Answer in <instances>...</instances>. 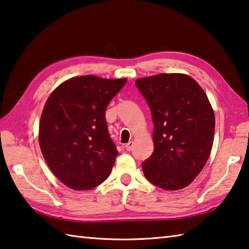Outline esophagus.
Returning a JSON list of instances; mask_svg holds the SVG:
<instances>
[{"mask_svg": "<svg viewBox=\"0 0 249 249\" xmlns=\"http://www.w3.org/2000/svg\"><path fill=\"white\" fill-rule=\"evenodd\" d=\"M124 147H125L126 151L130 152L131 149H132V147H133V142H132V141H130L129 143H126V144L124 145Z\"/></svg>", "mask_w": 249, "mask_h": 249, "instance_id": "1", "label": "esophagus"}]
</instances>
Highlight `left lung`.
Instances as JSON below:
<instances>
[{
  "mask_svg": "<svg viewBox=\"0 0 249 249\" xmlns=\"http://www.w3.org/2000/svg\"><path fill=\"white\" fill-rule=\"evenodd\" d=\"M154 123L152 156L143 161L154 185L176 191L191 184L212 152L214 114L203 89L183 73H159L135 81Z\"/></svg>",
  "mask_w": 249,
  "mask_h": 249,
  "instance_id": "1",
  "label": "left lung"
}]
</instances>
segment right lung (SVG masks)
<instances>
[{"instance_id": "add662e5", "label": "right lung", "mask_w": 249, "mask_h": 249, "mask_svg": "<svg viewBox=\"0 0 249 249\" xmlns=\"http://www.w3.org/2000/svg\"><path fill=\"white\" fill-rule=\"evenodd\" d=\"M126 79L74 77L52 92L41 115L39 143L52 172L72 190H91L109 177L118 151L105 110Z\"/></svg>"}]
</instances>
